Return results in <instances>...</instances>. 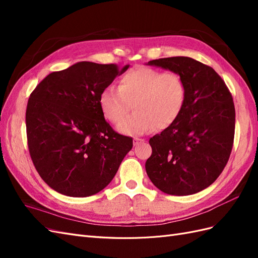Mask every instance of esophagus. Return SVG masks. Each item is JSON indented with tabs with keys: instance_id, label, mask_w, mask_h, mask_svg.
I'll return each instance as SVG.
<instances>
[{
	"instance_id": "obj_1",
	"label": "esophagus",
	"mask_w": 258,
	"mask_h": 258,
	"mask_svg": "<svg viewBox=\"0 0 258 258\" xmlns=\"http://www.w3.org/2000/svg\"><path fill=\"white\" fill-rule=\"evenodd\" d=\"M143 141V140L142 139H139V138H135L134 139V145L135 146H137V145H139L140 143H141Z\"/></svg>"
}]
</instances>
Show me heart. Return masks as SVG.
<instances>
[{
  "label": "heart",
  "mask_w": 258,
  "mask_h": 258,
  "mask_svg": "<svg viewBox=\"0 0 258 258\" xmlns=\"http://www.w3.org/2000/svg\"><path fill=\"white\" fill-rule=\"evenodd\" d=\"M186 84L181 74L154 68H135L119 80L118 89L107 87L100 93L99 105L105 119L118 123L134 104L136 112L118 124L126 135H143L154 127L168 128L181 114Z\"/></svg>",
  "instance_id": "b5f03b06"
}]
</instances>
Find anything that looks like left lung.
<instances>
[{
	"mask_svg": "<svg viewBox=\"0 0 258 258\" xmlns=\"http://www.w3.org/2000/svg\"><path fill=\"white\" fill-rule=\"evenodd\" d=\"M181 74L186 100L175 121L150 139L145 169L161 191L186 196L207 188L227 165L235 138L232 96L214 70L189 57L148 61Z\"/></svg>",
	"mask_w": 258,
	"mask_h": 258,
	"instance_id": "8db88e82",
	"label": "left lung"
}]
</instances>
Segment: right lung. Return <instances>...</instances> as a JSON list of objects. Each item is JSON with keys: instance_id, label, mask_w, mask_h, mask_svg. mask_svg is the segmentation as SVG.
Listing matches in <instances>:
<instances>
[{"instance_id": "right-lung-1", "label": "right lung", "mask_w": 258, "mask_h": 258, "mask_svg": "<svg viewBox=\"0 0 258 258\" xmlns=\"http://www.w3.org/2000/svg\"><path fill=\"white\" fill-rule=\"evenodd\" d=\"M128 68L82 61L50 73L31 92L26 111L29 153L52 189L87 197L115 176L132 138L104 119L99 97Z\"/></svg>"}]
</instances>
